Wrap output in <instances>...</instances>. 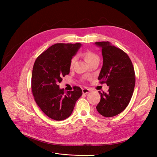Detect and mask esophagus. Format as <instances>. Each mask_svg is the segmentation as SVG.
Wrapping results in <instances>:
<instances>
[{"mask_svg":"<svg viewBox=\"0 0 157 157\" xmlns=\"http://www.w3.org/2000/svg\"><path fill=\"white\" fill-rule=\"evenodd\" d=\"M90 90L89 89H88V88H83V89H82V92H83V93L84 94H88L90 92Z\"/></svg>","mask_w":157,"mask_h":157,"instance_id":"34e87169","label":"esophagus"}]
</instances>
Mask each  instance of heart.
<instances>
[{
    "mask_svg": "<svg viewBox=\"0 0 157 157\" xmlns=\"http://www.w3.org/2000/svg\"><path fill=\"white\" fill-rule=\"evenodd\" d=\"M83 55H84V57H85V59L86 62L88 63L94 60L98 59V56L96 54H95L94 53L91 52H86L84 53ZM76 60V56H73L71 60V62H70V67L71 68H72L73 67L74 64V63H75Z\"/></svg>",
    "mask_w": 157,
    "mask_h": 157,
    "instance_id": "1",
    "label": "heart"
}]
</instances>
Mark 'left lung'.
<instances>
[{"instance_id": "8db88e82", "label": "left lung", "mask_w": 157, "mask_h": 157, "mask_svg": "<svg viewBox=\"0 0 157 157\" xmlns=\"http://www.w3.org/2000/svg\"><path fill=\"white\" fill-rule=\"evenodd\" d=\"M102 49L103 65L98 79L109 88L107 93L98 92L101 101L96 107L104 117H113L127 108L132 96L135 83V72L129 56L121 49L108 41L97 42Z\"/></svg>"}]
</instances>
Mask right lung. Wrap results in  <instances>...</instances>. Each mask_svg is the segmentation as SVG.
<instances>
[{
  "mask_svg": "<svg viewBox=\"0 0 157 157\" xmlns=\"http://www.w3.org/2000/svg\"><path fill=\"white\" fill-rule=\"evenodd\" d=\"M82 46L81 43H57L41 53L35 61L32 74V91L42 111L56 121L71 116L81 89L65 92L59 83L70 72V62Z\"/></svg>",
  "mask_w": 157,
  "mask_h": 157,
  "instance_id": "1",
  "label": "right lung"
}]
</instances>
